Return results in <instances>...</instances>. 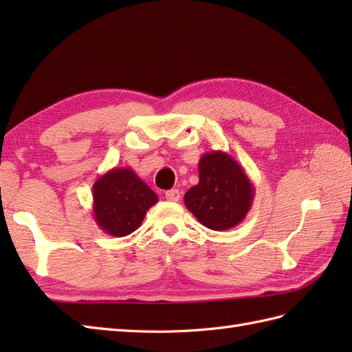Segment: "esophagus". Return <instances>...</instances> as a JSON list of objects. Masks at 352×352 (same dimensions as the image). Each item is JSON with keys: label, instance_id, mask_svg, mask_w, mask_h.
Segmentation results:
<instances>
[{"label": "esophagus", "instance_id": "obj_1", "mask_svg": "<svg viewBox=\"0 0 352 352\" xmlns=\"http://www.w3.org/2000/svg\"><path fill=\"white\" fill-rule=\"evenodd\" d=\"M164 197H166V199L170 201V203H177V201H180V192L177 189H172L164 193Z\"/></svg>", "mask_w": 352, "mask_h": 352}]
</instances>
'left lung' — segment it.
<instances>
[{
	"label": "left lung",
	"instance_id": "8db88e82",
	"mask_svg": "<svg viewBox=\"0 0 352 352\" xmlns=\"http://www.w3.org/2000/svg\"><path fill=\"white\" fill-rule=\"evenodd\" d=\"M199 183L184 195V204L204 227L223 231L241 223L250 212L254 186L243 168L223 151L203 154Z\"/></svg>",
	"mask_w": 352,
	"mask_h": 352
}]
</instances>
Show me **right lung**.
I'll return each instance as SVG.
<instances>
[{
	"label": "right lung",
	"instance_id": "1",
	"mask_svg": "<svg viewBox=\"0 0 352 352\" xmlns=\"http://www.w3.org/2000/svg\"><path fill=\"white\" fill-rule=\"evenodd\" d=\"M94 219L104 233L131 234L159 197L131 168H113L94 183Z\"/></svg>",
	"mask_w": 352,
	"mask_h": 352
}]
</instances>
